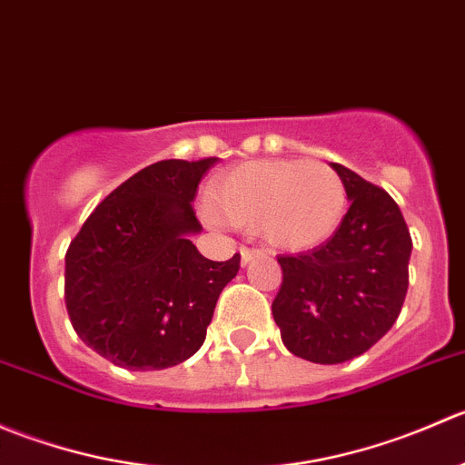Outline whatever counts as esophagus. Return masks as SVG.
<instances>
[{
    "instance_id": "esophagus-1",
    "label": "esophagus",
    "mask_w": 465,
    "mask_h": 465,
    "mask_svg": "<svg viewBox=\"0 0 465 465\" xmlns=\"http://www.w3.org/2000/svg\"><path fill=\"white\" fill-rule=\"evenodd\" d=\"M262 254H265V252L256 250V247H242V250H241V262H242V265H247V262H252L254 259H261Z\"/></svg>"
}]
</instances>
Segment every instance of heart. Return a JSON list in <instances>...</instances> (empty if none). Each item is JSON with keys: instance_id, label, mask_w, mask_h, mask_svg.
Segmentation results:
<instances>
[{"instance_id": "1", "label": "heart", "mask_w": 465, "mask_h": 465, "mask_svg": "<svg viewBox=\"0 0 465 465\" xmlns=\"http://www.w3.org/2000/svg\"><path fill=\"white\" fill-rule=\"evenodd\" d=\"M211 223L259 227L276 250L303 252L335 236L349 193L335 168L306 159H270L232 168L209 186Z\"/></svg>"}]
</instances>
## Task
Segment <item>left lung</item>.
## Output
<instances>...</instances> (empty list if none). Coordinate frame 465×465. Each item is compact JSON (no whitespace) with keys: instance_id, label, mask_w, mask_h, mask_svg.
<instances>
[{"instance_id":"left-lung-1","label":"left lung","mask_w":465,"mask_h":465,"mask_svg":"<svg viewBox=\"0 0 465 465\" xmlns=\"http://www.w3.org/2000/svg\"><path fill=\"white\" fill-rule=\"evenodd\" d=\"M349 211L331 241L281 254L283 283L272 315L285 349L340 364L371 349L401 315L410 285L411 236L391 195L341 163Z\"/></svg>"}]
</instances>
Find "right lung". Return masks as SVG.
<instances>
[{
  "label": "right lung",
  "mask_w": 465,
  "mask_h": 465,
  "mask_svg": "<svg viewBox=\"0 0 465 465\" xmlns=\"http://www.w3.org/2000/svg\"><path fill=\"white\" fill-rule=\"evenodd\" d=\"M215 162L150 163L92 211L69 245V320L116 367L159 371L204 344L215 302L241 267V254L209 261L191 242L203 232L191 203Z\"/></svg>",
  "instance_id": "add662e5"
}]
</instances>
